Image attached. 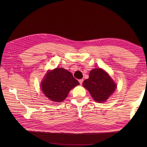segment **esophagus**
<instances>
[{"mask_svg":"<svg viewBox=\"0 0 147 147\" xmlns=\"http://www.w3.org/2000/svg\"><path fill=\"white\" fill-rule=\"evenodd\" d=\"M79 82L80 84H82V83H83V79H80V80H79Z\"/></svg>","mask_w":147,"mask_h":147,"instance_id":"34e87169","label":"esophagus"}]
</instances>
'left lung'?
<instances>
[{
	"label": "left lung",
	"instance_id": "obj_1",
	"mask_svg": "<svg viewBox=\"0 0 147 147\" xmlns=\"http://www.w3.org/2000/svg\"><path fill=\"white\" fill-rule=\"evenodd\" d=\"M83 86L96 102H104L116 88V84L110 77L101 68H95L90 72L89 78L84 80Z\"/></svg>",
	"mask_w": 147,
	"mask_h": 147
}]
</instances>
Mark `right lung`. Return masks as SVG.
<instances>
[{"label": "right lung", "mask_w": 147, "mask_h": 147, "mask_svg": "<svg viewBox=\"0 0 147 147\" xmlns=\"http://www.w3.org/2000/svg\"><path fill=\"white\" fill-rule=\"evenodd\" d=\"M79 84L70 72L63 68H57L47 73L41 87L46 97L52 101L61 102L69 90Z\"/></svg>", "instance_id": "right-lung-1"}]
</instances>
